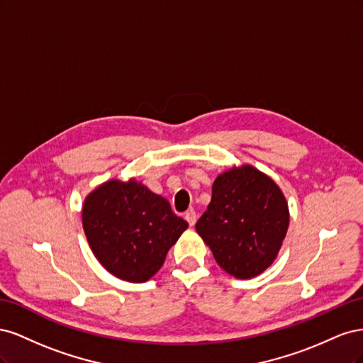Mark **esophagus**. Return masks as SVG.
<instances>
[{"instance_id":"34e87169","label":"esophagus","mask_w":363,"mask_h":363,"mask_svg":"<svg viewBox=\"0 0 363 363\" xmlns=\"http://www.w3.org/2000/svg\"><path fill=\"white\" fill-rule=\"evenodd\" d=\"M184 219H186V221L189 223V225H191V227L196 223V213H195L194 208H191V211H188V212L184 213Z\"/></svg>"}]
</instances>
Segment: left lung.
<instances>
[{
    "label": "left lung",
    "mask_w": 363,
    "mask_h": 363,
    "mask_svg": "<svg viewBox=\"0 0 363 363\" xmlns=\"http://www.w3.org/2000/svg\"><path fill=\"white\" fill-rule=\"evenodd\" d=\"M288 227L289 207L281 189L251 164L218 175L212 200L195 224L218 265L240 280L272 265Z\"/></svg>",
    "instance_id": "obj_1"
}]
</instances>
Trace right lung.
Here are the masks:
<instances>
[{"label": "right lung", "mask_w": 363, "mask_h": 363, "mask_svg": "<svg viewBox=\"0 0 363 363\" xmlns=\"http://www.w3.org/2000/svg\"><path fill=\"white\" fill-rule=\"evenodd\" d=\"M82 221L98 262L115 277L131 283L155 276L188 228L167 199L135 179H112L95 188L84 199Z\"/></svg>", "instance_id": "right-lung-1"}]
</instances>
